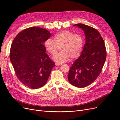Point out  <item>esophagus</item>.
I'll return each mask as SVG.
<instances>
[{
    "label": "esophagus",
    "mask_w": 120,
    "mask_h": 120,
    "mask_svg": "<svg viewBox=\"0 0 120 120\" xmlns=\"http://www.w3.org/2000/svg\"><path fill=\"white\" fill-rule=\"evenodd\" d=\"M55 65L56 66H61L62 64H60V63H55Z\"/></svg>",
    "instance_id": "esophagus-1"
}]
</instances>
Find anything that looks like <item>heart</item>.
<instances>
[{"instance_id":"obj_1","label":"heart","mask_w":120,"mask_h":120,"mask_svg":"<svg viewBox=\"0 0 120 120\" xmlns=\"http://www.w3.org/2000/svg\"><path fill=\"white\" fill-rule=\"evenodd\" d=\"M84 45L83 36L80 34H74L69 30H63L57 33L52 38L47 39L44 43L46 51L51 55H55L59 48L61 52L53 57L57 62L64 63L71 58H76L82 52Z\"/></svg>"}]
</instances>
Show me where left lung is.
<instances>
[{"label":"left lung","mask_w":120,"mask_h":120,"mask_svg":"<svg viewBox=\"0 0 120 120\" xmlns=\"http://www.w3.org/2000/svg\"><path fill=\"white\" fill-rule=\"evenodd\" d=\"M73 26H77L84 31L86 43L81 55L69 70L68 78L71 84L82 88L93 83L101 72L106 51L104 41L96 29L81 23Z\"/></svg>","instance_id":"8db88e82"}]
</instances>
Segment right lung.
Masks as SVG:
<instances>
[{
  "label": "right lung",
  "instance_id": "obj_1",
  "mask_svg": "<svg viewBox=\"0 0 120 120\" xmlns=\"http://www.w3.org/2000/svg\"><path fill=\"white\" fill-rule=\"evenodd\" d=\"M50 36L45 29L30 27L20 31L11 45L10 59L16 76L21 83L32 89L45 85L55 66L45 52L43 45Z\"/></svg>",
  "mask_w": 120,
  "mask_h": 120
}]
</instances>
